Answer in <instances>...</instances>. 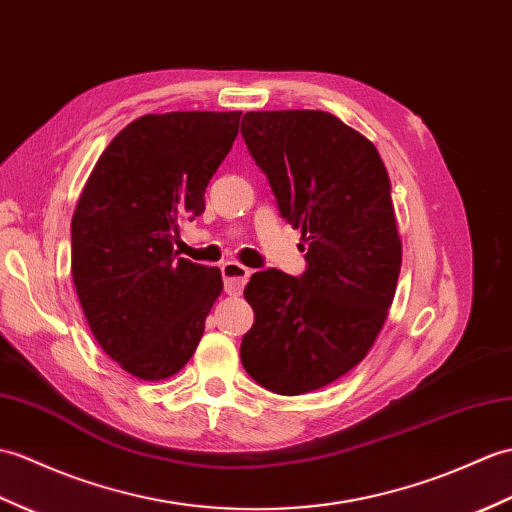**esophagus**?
<instances>
[{"label": "esophagus", "instance_id": "obj_1", "mask_svg": "<svg viewBox=\"0 0 512 512\" xmlns=\"http://www.w3.org/2000/svg\"><path fill=\"white\" fill-rule=\"evenodd\" d=\"M248 277H251V270L242 264H237V261H227V264H222L224 290L229 294H240L244 290Z\"/></svg>", "mask_w": 512, "mask_h": 512}]
</instances>
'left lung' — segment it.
Listing matches in <instances>:
<instances>
[{
  "label": "left lung",
  "mask_w": 512,
  "mask_h": 512,
  "mask_svg": "<svg viewBox=\"0 0 512 512\" xmlns=\"http://www.w3.org/2000/svg\"><path fill=\"white\" fill-rule=\"evenodd\" d=\"M242 137L301 229L307 270L251 277L240 358L259 386L305 395L358 366L386 323L401 270L390 178L373 141L325 111H251Z\"/></svg>",
  "instance_id": "obj_1"
}]
</instances>
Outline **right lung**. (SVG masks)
I'll return each instance as SVG.
<instances>
[{"label":"right lung","mask_w":512,"mask_h":512,"mask_svg":"<svg viewBox=\"0 0 512 512\" xmlns=\"http://www.w3.org/2000/svg\"><path fill=\"white\" fill-rule=\"evenodd\" d=\"M242 111L137 117L100 154L71 218V277L93 338L144 382L176 375L222 292L218 268L178 257V227L205 211Z\"/></svg>","instance_id":"obj_1"}]
</instances>
